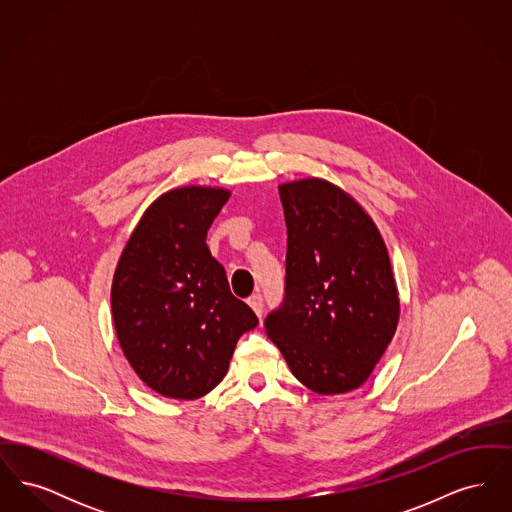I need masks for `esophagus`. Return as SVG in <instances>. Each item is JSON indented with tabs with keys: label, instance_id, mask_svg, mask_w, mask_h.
<instances>
[{
	"label": "esophagus",
	"instance_id": "1",
	"mask_svg": "<svg viewBox=\"0 0 512 512\" xmlns=\"http://www.w3.org/2000/svg\"><path fill=\"white\" fill-rule=\"evenodd\" d=\"M247 303H249V307L253 309V313H255L257 317L261 318V315H263V307H265L263 295H261V293H255V295H251V297L247 299Z\"/></svg>",
	"mask_w": 512,
	"mask_h": 512
}]
</instances>
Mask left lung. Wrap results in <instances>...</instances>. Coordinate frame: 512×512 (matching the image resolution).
Returning <instances> with one entry per match:
<instances>
[{
  "label": "left lung",
  "instance_id": "8db88e82",
  "mask_svg": "<svg viewBox=\"0 0 512 512\" xmlns=\"http://www.w3.org/2000/svg\"><path fill=\"white\" fill-rule=\"evenodd\" d=\"M288 226L284 303L265 320L293 376L320 395L357 390L399 322L386 244L365 209L322 178L278 188Z\"/></svg>",
  "mask_w": 512,
  "mask_h": 512
}]
</instances>
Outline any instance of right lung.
<instances>
[{"label":"right lung","mask_w":512,"mask_h":512,"mask_svg":"<svg viewBox=\"0 0 512 512\" xmlns=\"http://www.w3.org/2000/svg\"><path fill=\"white\" fill-rule=\"evenodd\" d=\"M230 192L184 186L157 197L134 228L111 286L122 353L151 390L197 399L219 386L255 313L230 292L205 244Z\"/></svg>","instance_id":"obj_1"}]
</instances>
